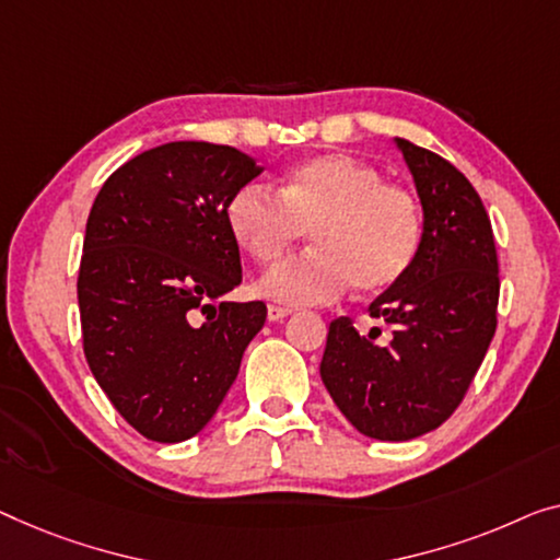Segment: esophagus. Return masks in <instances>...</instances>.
I'll return each instance as SVG.
<instances>
[{"label": "esophagus", "instance_id": "34e87169", "mask_svg": "<svg viewBox=\"0 0 560 560\" xmlns=\"http://www.w3.org/2000/svg\"><path fill=\"white\" fill-rule=\"evenodd\" d=\"M266 314H269V322H281L283 316L291 314L289 306H279V304H269V308H266Z\"/></svg>", "mask_w": 560, "mask_h": 560}]
</instances>
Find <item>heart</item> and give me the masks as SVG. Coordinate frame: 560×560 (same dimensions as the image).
<instances>
[{
  "mask_svg": "<svg viewBox=\"0 0 560 560\" xmlns=\"http://www.w3.org/2000/svg\"><path fill=\"white\" fill-rule=\"evenodd\" d=\"M233 241L273 264L306 231L312 248L279 264L258 291L291 306L327 304L352 287L385 291L410 271L422 241V206L410 188L345 153L314 155L281 175L277 196L248 183L226 203Z\"/></svg>",
  "mask_w": 560,
  "mask_h": 560,
  "instance_id": "heart-1",
  "label": "heart"
}]
</instances>
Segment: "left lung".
I'll return each instance as SVG.
<instances>
[{"mask_svg":"<svg viewBox=\"0 0 560 560\" xmlns=\"http://www.w3.org/2000/svg\"><path fill=\"white\" fill-rule=\"evenodd\" d=\"M397 145L424 231L410 271L370 304L389 341L339 316L319 364L341 415L362 435L392 442L440 428L460 407L493 341L500 296L493 226L478 190L432 150L405 138Z\"/></svg>","mask_w":560,"mask_h":560,"instance_id":"1","label":"left lung"}]
</instances>
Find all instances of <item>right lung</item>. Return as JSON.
<instances>
[{"label": "right lung", "mask_w": 560, "mask_h": 560, "mask_svg": "<svg viewBox=\"0 0 560 560\" xmlns=\"http://www.w3.org/2000/svg\"><path fill=\"white\" fill-rule=\"evenodd\" d=\"M261 173L231 145L150 148L103 183L78 273L82 349L122 420L155 442L194 438L219 410L264 302L241 283L229 198Z\"/></svg>", "instance_id": "obj_1"}]
</instances>
